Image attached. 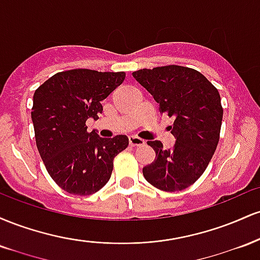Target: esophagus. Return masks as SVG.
<instances>
[{"label":"esophagus","mask_w":260,"mask_h":260,"mask_svg":"<svg viewBox=\"0 0 260 260\" xmlns=\"http://www.w3.org/2000/svg\"><path fill=\"white\" fill-rule=\"evenodd\" d=\"M128 140H129L131 147H143V145L145 144L144 140L136 136H131L129 138H128Z\"/></svg>","instance_id":"obj_1"}]
</instances>
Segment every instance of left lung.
<instances>
[{"label":"left lung","instance_id":"8db88e82","mask_svg":"<svg viewBox=\"0 0 260 260\" xmlns=\"http://www.w3.org/2000/svg\"><path fill=\"white\" fill-rule=\"evenodd\" d=\"M132 74L153 95L160 113L175 118L174 148L166 150L160 140H149L156 156L143 168V175L165 192L184 189L201 177L215 153L223 113L219 91L201 72L182 66Z\"/></svg>","mask_w":260,"mask_h":260}]
</instances>
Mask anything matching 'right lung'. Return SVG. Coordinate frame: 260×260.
<instances>
[{"mask_svg": "<svg viewBox=\"0 0 260 260\" xmlns=\"http://www.w3.org/2000/svg\"><path fill=\"white\" fill-rule=\"evenodd\" d=\"M124 72L71 70L56 73L32 98L37 147L49 175L71 194L89 196L109 182L113 159L128 147L126 136L101 138L88 132V118H99L101 101L122 84Z\"/></svg>", "mask_w": 260, "mask_h": 260, "instance_id": "obj_1", "label": "right lung"}]
</instances>
